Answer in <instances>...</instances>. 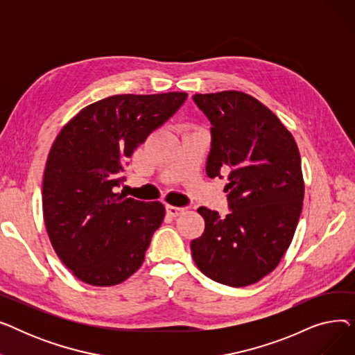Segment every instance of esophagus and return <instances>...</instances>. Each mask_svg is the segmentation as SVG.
<instances>
[{"mask_svg": "<svg viewBox=\"0 0 355 355\" xmlns=\"http://www.w3.org/2000/svg\"><path fill=\"white\" fill-rule=\"evenodd\" d=\"M165 210H166V214L171 216V217H177L184 211L182 207H175V206H166Z\"/></svg>", "mask_w": 355, "mask_h": 355, "instance_id": "esophagus-1", "label": "esophagus"}]
</instances>
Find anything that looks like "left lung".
I'll return each instance as SVG.
<instances>
[{
    "mask_svg": "<svg viewBox=\"0 0 355 355\" xmlns=\"http://www.w3.org/2000/svg\"><path fill=\"white\" fill-rule=\"evenodd\" d=\"M210 122V178L229 173L230 213L200 207L204 233L191 241L198 269L234 288L269 275L289 248L302 211L301 157L289 130L272 110L246 93L193 96Z\"/></svg>",
    "mask_w": 355,
    "mask_h": 355,
    "instance_id": "1",
    "label": "left lung"
}]
</instances>
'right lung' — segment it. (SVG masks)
I'll return each mask as SVG.
<instances>
[{
	"label": "right lung",
	"mask_w": 355,
	"mask_h": 355,
	"mask_svg": "<svg viewBox=\"0 0 355 355\" xmlns=\"http://www.w3.org/2000/svg\"><path fill=\"white\" fill-rule=\"evenodd\" d=\"M187 93L115 95L83 107L55 138L43 177L51 245L82 282L112 286L135 273L165 209L116 193L129 158Z\"/></svg>",
	"instance_id": "1"
}]
</instances>
